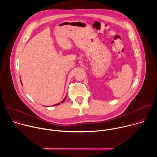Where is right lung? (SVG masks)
Masks as SVG:
<instances>
[{"label": "right lung", "mask_w": 157, "mask_h": 157, "mask_svg": "<svg viewBox=\"0 0 157 157\" xmlns=\"http://www.w3.org/2000/svg\"><path fill=\"white\" fill-rule=\"evenodd\" d=\"M20 82H21V81H20ZM66 96L63 99V100L61 102V103H63V102H64V101H65V99H66ZM60 104V102L59 103H58V104H55V105H53V106H55V105H59Z\"/></svg>", "instance_id": "right-lung-1"}]
</instances>
